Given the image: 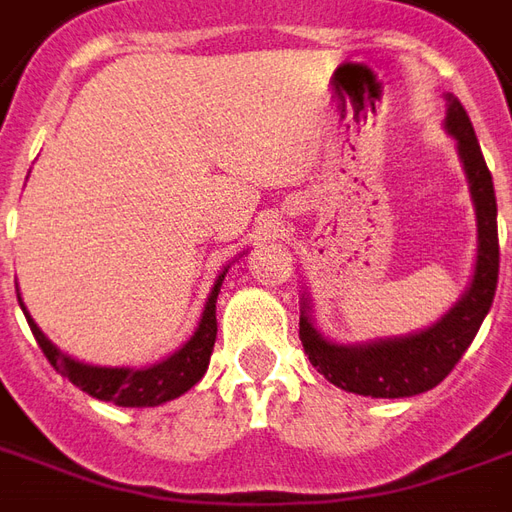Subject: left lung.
<instances>
[{"mask_svg": "<svg viewBox=\"0 0 512 512\" xmlns=\"http://www.w3.org/2000/svg\"><path fill=\"white\" fill-rule=\"evenodd\" d=\"M446 132L457 141V155L466 171L468 191L477 213V263L466 293L432 327L399 338H377L368 343H335L316 330L310 302H302L299 338L310 363L332 385L343 391L402 399L435 388L449 377L457 360L480 332L488 316L499 280V235H496V194L491 171L485 166L480 141L474 135L466 107L446 94Z\"/></svg>", "mask_w": 512, "mask_h": 512, "instance_id": "1", "label": "left lung"}]
</instances>
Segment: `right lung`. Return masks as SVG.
I'll return each mask as SVG.
<instances>
[{"mask_svg":"<svg viewBox=\"0 0 512 512\" xmlns=\"http://www.w3.org/2000/svg\"><path fill=\"white\" fill-rule=\"evenodd\" d=\"M224 274H227V268L221 271L213 291L207 296L205 313L199 318V327H196L194 335L182 343L174 355L149 368L88 366V363H80L74 357L63 355L55 343L41 332V327L32 321L21 299L19 305L24 310V316H27V324H30L41 352H44L57 374L69 377V382H74L80 391L94 396V399H102V402H113L119 407H157L163 402L177 399L185 391H191L196 382L205 377L207 363H210V355H213V343H216V332H219V327H216V299H219Z\"/></svg>","mask_w":512,"mask_h":512,"instance_id":"1","label":"right lung"}]
</instances>
